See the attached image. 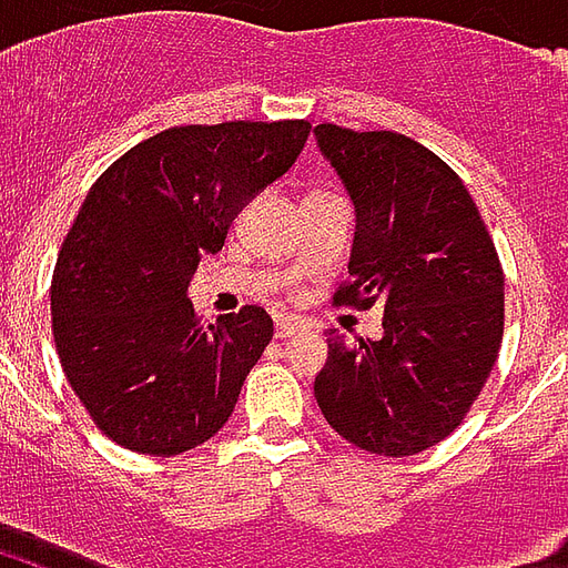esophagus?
Here are the masks:
<instances>
[{
    "instance_id": "34e87169",
    "label": "esophagus",
    "mask_w": 568,
    "mask_h": 568,
    "mask_svg": "<svg viewBox=\"0 0 568 568\" xmlns=\"http://www.w3.org/2000/svg\"><path fill=\"white\" fill-rule=\"evenodd\" d=\"M304 332H307V328H304V325L295 320L276 322V337H280V341H285V337H295V334H304Z\"/></svg>"
}]
</instances>
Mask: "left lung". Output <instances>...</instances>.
Instances as JSON below:
<instances>
[{
  "mask_svg": "<svg viewBox=\"0 0 568 568\" xmlns=\"http://www.w3.org/2000/svg\"><path fill=\"white\" fill-rule=\"evenodd\" d=\"M313 133L356 210L349 283L334 304H386L381 341L328 332L313 393L349 444L414 456L463 423L496 365L499 255L468 187L438 154L389 130L320 124Z\"/></svg>",
  "mask_w": 568,
  "mask_h": 568,
  "instance_id": "8db88e82",
  "label": "left lung"
}]
</instances>
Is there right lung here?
<instances>
[{"instance_id":"obj_1","label":"right lung","mask_w":568,"mask_h":568,"mask_svg":"<svg viewBox=\"0 0 568 568\" xmlns=\"http://www.w3.org/2000/svg\"><path fill=\"white\" fill-rule=\"evenodd\" d=\"M307 136V121L170 128L93 182L57 255L51 320L69 386L105 438L175 456L227 423L273 320L243 307L200 325L187 283Z\"/></svg>"}]
</instances>
